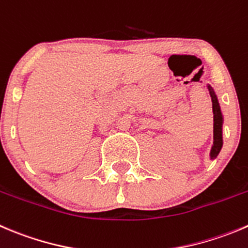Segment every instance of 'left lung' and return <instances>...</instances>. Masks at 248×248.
Here are the masks:
<instances>
[{"label": "left lung", "mask_w": 248, "mask_h": 248, "mask_svg": "<svg viewBox=\"0 0 248 248\" xmlns=\"http://www.w3.org/2000/svg\"><path fill=\"white\" fill-rule=\"evenodd\" d=\"M208 91H210L211 98H212V109H213V144L210 151V158L215 160L220 153V149L223 146V122H224V117H223L222 110H220L219 103H218L217 95H216L215 91L207 85Z\"/></svg>", "instance_id": "8db88e82"}]
</instances>
